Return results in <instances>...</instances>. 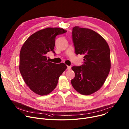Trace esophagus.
<instances>
[{
    "label": "esophagus",
    "mask_w": 129,
    "mask_h": 129,
    "mask_svg": "<svg viewBox=\"0 0 129 129\" xmlns=\"http://www.w3.org/2000/svg\"><path fill=\"white\" fill-rule=\"evenodd\" d=\"M71 66H68L67 67V69L68 70H71Z\"/></svg>",
    "instance_id": "1"
}]
</instances>
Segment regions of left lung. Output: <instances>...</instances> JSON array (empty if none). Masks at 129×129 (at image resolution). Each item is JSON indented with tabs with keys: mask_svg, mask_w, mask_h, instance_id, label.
Segmentation results:
<instances>
[{
	"mask_svg": "<svg viewBox=\"0 0 129 129\" xmlns=\"http://www.w3.org/2000/svg\"><path fill=\"white\" fill-rule=\"evenodd\" d=\"M72 39L76 54L83 55L84 61L81 66L72 67L75 77L71 83L80 94H92L101 89L110 72L109 45L101 35L78 26L73 28Z\"/></svg>",
	"mask_w": 129,
	"mask_h": 129,
	"instance_id": "1",
	"label": "left lung"
}]
</instances>
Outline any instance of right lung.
I'll return each mask as SVG.
<instances>
[{
    "label": "right lung",
    "instance_id": "1",
    "mask_svg": "<svg viewBox=\"0 0 129 129\" xmlns=\"http://www.w3.org/2000/svg\"><path fill=\"white\" fill-rule=\"evenodd\" d=\"M67 32L60 27H47L31 35L21 47L19 71L26 84L35 93L43 96L53 91L59 76L67 68L64 63L56 64L47 60V54L54 53L55 38Z\"/></svg>",
    "mask_w": 129,
    "mask_h": 129
}]
</instances>
